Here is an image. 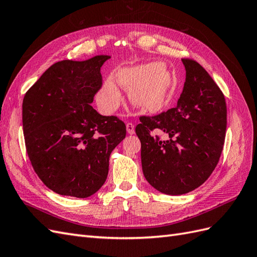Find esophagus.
I'll use <instances>...</instances> for the list:
<instances>
[{"instance_id": "1", "label": "esophagus", "mask_w": 257, "mask_h": 257, "mask_svg": "<svg viewBox=\"0 0 257 257\" xmlns=\"http://www.w3.org/2000/svg\"><path fill=\"white\" fill-rule=\"evenodd\" d=\"M126 131L128 134L133 135V134H135V126L132 123H126Z\"/></svg>"}]
</instances>
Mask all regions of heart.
<instances>
[{
    "label": "heart",
    "mask_w": 257,
    "mask_h": 257,
    "mask_svg": "<svg viewBox=\"0 0 257 257\" xmlns=\"http://www.w3.org/2000/svg\"><path fill=\"white\" fill-rule=\"evenodd\" d=\"M103 83L97 94V104L106 113L113 112L121 103L120 88L128 89L131 103L146 112H155L168 103L173 87L170 69L162 63H147L120 68Z\"/></svg>",
    "instance_id": "heart-1"
}]
</instances>
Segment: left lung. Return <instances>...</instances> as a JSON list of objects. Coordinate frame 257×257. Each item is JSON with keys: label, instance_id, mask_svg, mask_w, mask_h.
<instances>
[{"label": "left lung", "instance_id": "obj_1", "mask_svg": "<svg viewBox=\"0 0 257 257\" xmlns=\"http://www.w3.org/2000/svg\"><path fill=\"white\" fill-rule=\"evenodd\" d=\"M185 82L177 106L154 116H142L136 134L142 143L146 180L167 195L198 188L212 174L223 150L226 103L222 91L197 62L182 59ZM167 134V141L151 133Z\"/></svg>", "mask_w": 257, "mask_h": 257}]
</instances>
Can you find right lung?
I'll return each mask as SVG.
<instances>
[{
    "label": "right lung",
    "instance_id": "obj_1",
    "mask_svg": "<svg viewBox=\"0 0 257 257\" xmlns=\"http://www.w3.org/2000/svg\"><path fill=\"white\" fill-rule=\"evenodd\" d=\"M109 56L51 65L22 102L27 152L44 184L60 195L85 198L105 183L109 157L126 135L116 116L91 106Z\"/></svg>",
    "mask_w": 257,
    "mask_h": 257
}]
</instances>
